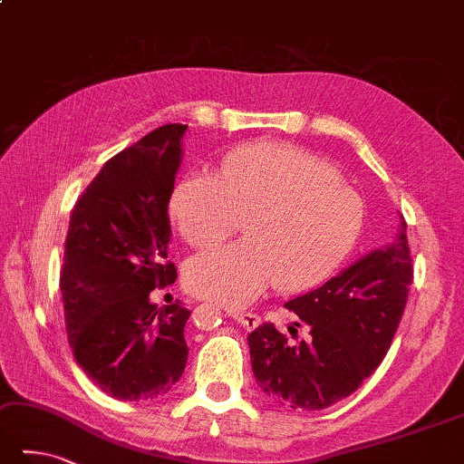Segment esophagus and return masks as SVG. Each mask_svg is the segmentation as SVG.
I'll use <instances>...</instances> for the list:
<instances>
[{
  "mask_svg": "<svg viewBox=\"0 0 464 464\" xmlns=\"http://www.w3.org/2000/svg\"><path fill=\"white\" fill-rule=\"evenodd\" d=\"M228 314H230V317H232L236 323H240V325H242L244 329H255V327L260 325V317H258L256 313H252V311H236V309H228Z\"/></svg>",
  "mask_w": 464,
  "mask_h": 464,
  "instance_id": "esophagus-1",
  "label": "esophagus"
}]
</instances>
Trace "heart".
<instances>
[{
    "label": "heart",
    "instance_id": "b5f03b06",
    "mask_svg": "<svg viewBox=\"0 0 464 464\" xmlns=\"http://www.w3.org/2000/svg\"><path fill=\"white\" fill-rule=\"evenodd\" d=\"M169 216L189 246L226 238L244 218V240L199 252L186 266L191 293L240 307L273 283L288 295L325 283L360 238L363 202L325 157L262 141L226 155L220 178L183 176Z\"/></svg>",
    "mask_w": 464,
    "mask_h": 464
}]
</instances>
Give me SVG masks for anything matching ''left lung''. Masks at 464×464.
I'll return each mask as SVG.
<instances>
[{"instance_id":"1","label":"left lung","mask_w":464,"mask_h":464,"mask_svg":"<svg viewBox=\"0 0 464 464\" xmlns=\"http://www.w3.org/2000/svg\"><path fill=\"white\" fill-rule=\"evenodd\" d=\"M412 278L406 220L400 218L394 242L285 303L307 337L296 339V329L288 327L296 339L288 341L273 323L252 331L248 347L260 390L293 410H323L353 394L386 357Z\"/></svg>"}]
</instances>
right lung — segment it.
<instances>
[{
	"label": "right lung",
	"mask_w": 464,
	"mask_h": 464,
	"mask_svg": "<svg viewBox=\"0 0 464 464\" xmlns=\"http://www.w3.org/2000/svg\"><path fill=\"white\" fill-rule=\"evenodd\" d=\"M186 129L163 125L111 157L70 216L60 273L68 343L96 386L123 401L168 394L186 370L189 311L150 301L178 278L168 206Z\"/></svg>",
	"instance_id": "obj_1"
}]
</instances>
